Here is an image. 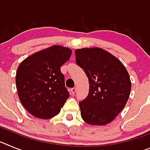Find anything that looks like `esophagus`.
I'll list each match as a JSON object with an SVG mask.
<instances>
[{"label":"esophagus","instance_id":"34e87169","mask_svg":"<svg viewBox=\"0 0 150 150\" xmlns=\"http://www.w3.org/2000/svg\"><path fill=\"white\" fill-rule=\"evenodd\" d=\"M76 87H74V88H71V93L73 94V95H74V93H75V92H76Z\"/></svg>","mask_w":150,"mask_h":150}]
</instances>
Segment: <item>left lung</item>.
Listing matches in <instances>:
<instances>
[{"label":"left lung","instance_id":"obj_1","mask_svg":"<svg viewBox=\"0 0 150 150\" xmlns=\"http://www.w3.org/2000/svg\"><path fill=\"white\" fill-rule=\"evenodd\" d=\"M75 55L76 64L89 83V93L79 103L82 119L92 125H107L116 119L129 98V74L120 59L104 49H79Z\"/></svg>","mask_w":150,"mask_h":150}]
</instances>
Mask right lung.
Here are the masks:
<instances>
[{
  "instance_id": "add662e5",
  "label": "right lung",
  "mask_w": 150,
  "mask_h": 150,
  "mask_svg": "<svg viewBox=\"0 0 150 150\" xmlns=\"http://www.w3.org/2000/svg\"><path fill=\"white\" fill-rule=\"evenodd\" d=\"M71 54V49L53 45L29 55L18 65L16 75L18 98L34 117L53 118L70 97L61 67Z\"/></svg>"
}]
</instances>
